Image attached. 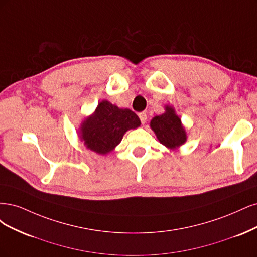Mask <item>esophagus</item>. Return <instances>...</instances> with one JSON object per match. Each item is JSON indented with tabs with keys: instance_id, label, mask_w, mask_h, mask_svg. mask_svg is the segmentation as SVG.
Wrapping results in <instances>:
<instances>
[{
	"instance_id": "esophagus-1",
	"label": "esophagus",
	"mask_w": 257,
	"mask_h": 257,
	"mask_svg": "<svg viewBox=\"0 0 257 257\" xmlns=\"http://www.w3.org/2000/svg\"><path fill=\"white\" fill-rule=\"evenodd\" d=\"M139 117H140V119H141V122L145 123L146 120H147V114H146V112H141V113H139Z\"/></svg>"
}]
</instances>
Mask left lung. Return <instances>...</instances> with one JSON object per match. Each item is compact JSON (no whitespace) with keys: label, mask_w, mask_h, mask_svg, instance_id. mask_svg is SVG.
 Wrapping results in <instances>:
<instances>
[{"label":"left lung","mask_w":257,"mask_h":257,"mask_svg":"<svg viewBox=\"0 0 257 257\" xmlns=\"http://www.w3.org/2000/svg\"><path fill=\"white\" fill-rule=\"evenodd\" d=\"M150 126L159 142L171 151L187 142L186 128L175 109L170 104L164 105V113L153 117Z\"/></svg>","instance_id":"1"}]
</instances>
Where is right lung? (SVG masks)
<instances>
[{"instance_id":"obj_1","label":"right lung","mask_w":257,"mask_h":257,"mask_svg":"<svg viewBox=\"0 0 257 257\" xmlns=\"http://www.w3.org/2000/svg\"><path fill=\"white\" fill-rule=\"evenodd\" d=\"M140 125L141 120L135 112L104 99L81 121L78 136L87 150L104 156L115 150L128 130Z\"/></svg>"}]
</instances>
